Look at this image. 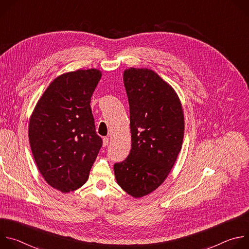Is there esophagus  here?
Here are the masks:
<instances>
[{
  "mask_svg": "<svg viewBox=\"0 0 249 249\" xmlns=\"http://www.w3.org/2000/svg\"><path fill=\"white\" fill-rule=\"evenodd\" d=\"M108 143H109V138H107V137H105V138H103V147H106L108 145Z\"/></svg>",
  "mask_w": 249,
  "mask_h": 249,
  "instance_id": "esophagus-1",
  "label": "esophagus"
}]
</instances>
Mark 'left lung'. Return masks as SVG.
<instances>
[{
    "label": "left lung",
    "instance_id": "left-lung-1",
    "mask_svg": "<svg viewBox=\"0 0 249 249\" xmlns=\"http://www.w3.org/2000/svg\"><path fill=\"white\" fill-rule=\"evenodd\" d=\"M123 81L130 106L131 151L114 164L118 185L134 198L160 187L181 151L184 114L174 89L148 68H129Z\"/></svg>",
    "mask_w": 249,
    "mask_h": 249
}]
</instances>
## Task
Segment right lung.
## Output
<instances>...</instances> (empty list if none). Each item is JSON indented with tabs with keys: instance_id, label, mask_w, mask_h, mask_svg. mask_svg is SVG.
Returning a JSON list of instances; mask_svg holds the SVG:
<instances>
[{
	"instance_id": "add662e5",
	"label": "right lung",
	"mask_w": 249,
	"mask_h": 249,
	"mask_svg": "<svg viewBox=\"0 0 249 249\" xmlns=\"http://www.w3.org/2000/svg\"><path fill=\"white\" fill-rule=\"evenodd\" d=\"M102 76L97 69H79L58 76L31 113L28 138L44 180L67 193L83 186L102 146L90 107Z\"/></svg>"
}]
</instances>
